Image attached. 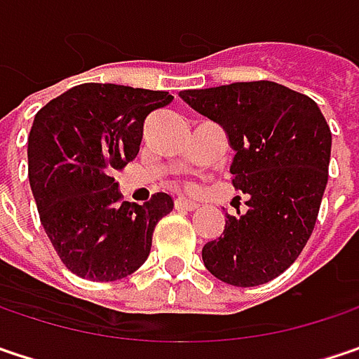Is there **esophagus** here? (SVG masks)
I'll use <instances>...</instances> for the list:
<instances>
[{
  "label": "esophagus",
  "instance_id": "1",
  "mask_svg": "<svg viewBox=\"0 0 359 359\" xmlns=\"http://www.w3.org/2000/svg\"><path fill=\"white\" fill-rule=\"evenodd\" d=\"M175 208H177V210H184V212H195L199 205H197L193 199H182V197H179V199L175 201Z\"/></svg>",
  "mask_w": 359,
  "mask_h": 359
}]
</instances>
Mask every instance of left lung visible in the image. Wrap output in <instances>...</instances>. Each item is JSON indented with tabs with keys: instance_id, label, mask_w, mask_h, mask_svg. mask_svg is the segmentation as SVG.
Masks as SVG:
<instances>
[{
	"instance_id": "8db88e82",
	"label": "left lung",
	"mask_w": 359,
	"mask_h": 359,
	"mask_svg": "<svg viewBox=\"0 0 359 359\" xmlns=\"http://www.w3.org/2000/svg\"><path fill=\"white\" fill-rule=\"evenodd\" d=\"M180 98L226 129L236 151L232 184L248 195L246 213L226 215L224 234L203 246V263L224 283L263 285L298 259L314 230L331 129L312 98L276 82L182 90Z\"/></svg>"
}]
</instances>
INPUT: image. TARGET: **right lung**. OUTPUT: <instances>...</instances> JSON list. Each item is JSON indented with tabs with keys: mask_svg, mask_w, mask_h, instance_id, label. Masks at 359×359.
Here are the masks:
<instances>
[{
	"mask_svg": "<svg viewBox=\"0 0 359 359\" xmlns=\"http://www.w3.org/2000/svg\"><path fill=\"white\" fill-rule=\"evenodd\" d=\"M160 90L82 83L45 104L28 135V179L61 263L90 281H116L146 263L156 224L175 201H123L113 172L131 162L147 114L172 102Z\"/></svg>",
	"mask_w": 359,
	"mask_h": 359,
	"instance_id": "1",
	"label": "right lung"
}]
</instances>
